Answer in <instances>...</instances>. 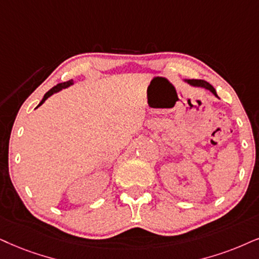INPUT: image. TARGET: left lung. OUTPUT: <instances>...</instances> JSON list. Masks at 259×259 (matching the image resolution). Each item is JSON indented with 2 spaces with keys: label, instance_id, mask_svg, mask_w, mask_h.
<instances>
[{
  "label": "left lung",
  "instance_id": "1",
  "mask_svg": "<svg viewBox=\"0 0 259 259\" xmlns=\"http://www.w3.org/2000/svg\"><path fill=\"white\" fill-rule=\"evenodd\" d=\"M190 84H192V86H198V87H203V88H207V90H209L211 92L212 94H214L215 97H218L217 94V91H215V88L211 86L210 83H208L207 81L204 80H186Z\"/></svg>",
  "mask_w": 259,
  "mask_h": 259
}]
</instances>
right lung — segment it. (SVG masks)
Wrapping results in <instances>:
<instances>
[{"instance_id":"right-lung-1","label":"right lung","mask_w":259,"mask_h":259,"mask_svg":"<svg viewBox=\"0 0 259 259\" xmlns=\"http://www.w3.org/2000/svg\"><path fill=\"white\" fill-rule=\"evenodd\" d=\"M70 84H73V81H71V80L67 81V82H62V83H58V84H56V86H55V87H52L50 91H49V92H47V93H45L44 98H42V100L40 101V103H39V105H38V106H40L41 104L44 103V101L47 100L49 97L52 96V94H54V93H56V92H60L61 90H63V88H67V87H69ZM38 106H37V107H38Z\"/></svg>"}]
</instances>
